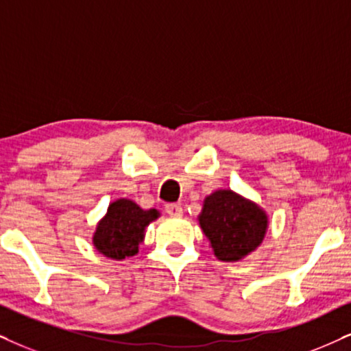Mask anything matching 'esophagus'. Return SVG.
<instances>
[{"label": "esophagus", "instance_id": "esophagus-1", "mask_svg": "<svg viewBox=\"0 0 351 351\" xmlns=\"http://www.w3.org/2000/svg\"><path fill=\"white\" fill-rule=\"evenodd\" d=\"M165 212L171 217H181L183 215V207L180 204H167Z\"/></svg>", "mask_w": 351, "mask_h": 351}]
</instances>
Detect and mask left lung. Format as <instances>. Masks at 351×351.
<instances>
[{
    "instance_id": "obj_1",
    "label": "left lung",
    "mask_w": 351,
    "mask_h": 351,
    "mask_svg": "<svg viewBox=\"0 0 351 351\" xmlns=\"http://www.w3.org/2000/svg\"><path fill=\"white\" fill-rule=\"evenodd\" d=\"M199 223L220 261H239L263 243L267 215L259 206L228 189L206 197Z\"/></svg>"
}]
</instances>
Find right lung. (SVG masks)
<instances>
[{
	"instance_id": "obj_1",
	"label": "right lung",
	"mask_w": 351,
	"mask_h": 351,
	"mask_svg": "<svg viewBox=\"0 0 351 351\" xmlns=\"http://www.w3.org/2000/svg\"><path fill=\"white\" fill-rule=\"evenodd\" d=\"M158 210H144L130 199H118L110 204L106 215L99 221L94 233V246L110 259L121 261L139 251L144 230L158 219Z\"/></svg>"
}]
</instances>
